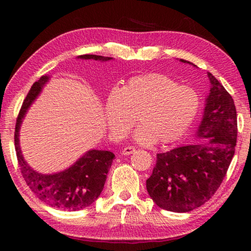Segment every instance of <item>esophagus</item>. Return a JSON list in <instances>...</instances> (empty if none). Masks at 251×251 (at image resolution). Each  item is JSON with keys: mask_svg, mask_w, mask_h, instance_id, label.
Wrapping results in <instances>:
<instances>
[{"mask_svg": "<svg viewBox=\"0 0 251 251\" xmlns=\"http://www.w3.org/2000/svg\"><path fill=\"white\" fill-rule=\"evenodd\" d=\"M122 152H123V155H130V154H133V152H135V148L131 146H127L122 151Z\"/></svg>", "mask_w": 251, "mask_h": 251, "instance_id": "1", "label": "esophagus"}]
</instances>
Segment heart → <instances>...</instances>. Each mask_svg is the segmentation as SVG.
<instances>
[{"instance_id": "b5f03b06", "label": "heart", "mask_w": 251, "mask_h": 251, "mask_svg": "<svg viewBox=\"0 0 251 251\" xmlns=\"http://www.w3.org/2000/svg\"><path fill=\"white\" fill-rule=\"evenodd\" d=\"M201 108L193 87L158 73L135 76L105 101V121L114 138H124L137 118L135 142L143 145L176 143L182 138Z\"/></svg>"}]
</instances>
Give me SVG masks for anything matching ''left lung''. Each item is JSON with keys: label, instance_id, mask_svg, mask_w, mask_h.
I'll use <instances>...</instances> for the list:
<instances>
[{"label": "left lung", "instance_id": "left-lung-1", "mask_svg": "<svg viewBox=\"0 0 251 251\" xmlns=\"http://www.w3.org/2000/svg\"><path fill=\"white\" fill-rule=\"evenodd\" d=\"M207 75L210 92L196 143L157 154L155 167L146 180L148 194L161 209L188 212L209 201L223 182L235 154V103L219 80L211 73Z\"/></svg>", "mask_w": 251, "mask_h": 251}]
</instances>
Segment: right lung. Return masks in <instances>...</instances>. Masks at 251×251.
<instances>
[{"label":"right lung","instance_id":"add662e5","mask_svg":"<svg viewBox=\"0 0 251 251\" xmlns=\"http://www.w3.org/2000/svg\"><path fill=\"white\" fill-rule=\"evenodd\" d=\"M80 59H95L106 62L113 59L100 55H79ZM50 80V76L43 75L32 85L28 94L25 97L22 107L19 113L15 125L14 143L21 173L24 180L32 192L42 201L50 207L70 211L80 210L91 206L104 188L106 177L112 166L115 155L108 151L91 150L75 161L65 171L56 174H41L34 171L24 159L20 146V128L25 114L33 104V101L41 94L44 85Z\"/></svg>","mask_w":251,"mask_h":251}]
</instances>
